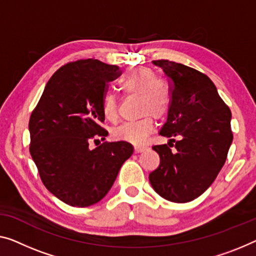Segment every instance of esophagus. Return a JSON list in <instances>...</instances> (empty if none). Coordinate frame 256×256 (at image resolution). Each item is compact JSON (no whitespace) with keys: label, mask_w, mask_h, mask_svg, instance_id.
Masks as SVG:
<instances>
[{"label":"esophagus","mask_w":256,"mask_h":256,"mask_svg":"<svg viewBox=\"0 0 256 256\" xmlns=\"http://www.w3.org/2000/svg\"><path fill=\"white\" fill-rule=\"evenodd\" d=\"M146 148L147 147H144V146H134V152L136 154H139V152L146 150Z\"/></svg>","instance_id":"34e87169"}]
</instances>
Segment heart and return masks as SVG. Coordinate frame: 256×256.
I'll use <instances>...</instances> for the list:
<instances>
[{
    "label": "heart",
    "instance_id": "b5f03b06",
    "mask_svg": "<svg viewBox=\"0 0 256 256\" xmlns=\"http://www.w3.org/2000/svg\"><path fill=\"white\" fill-rule=\"evenodd\" d=\"M120 85L125 94L139 95V112L144 115L136 120L114 128L112 138L118 141L140 144H142L154 128V120L166 117L171 104V93L164 80L156 77L150 68L134 66L128 68L120 80ZM102 114L110 122L118 117V104L114 94L104 95L102 100Z\"/></svg>",
    "mask_w": 256,
    "mask_h": 256
}]
</instances>
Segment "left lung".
I'll use <instances>...</instances> for the list:
<instances>
[{
    "label": "left lung",
    "mask_w": 256,
    "mask_h": 256,
    "mask_svg": "<svg viewBox=\"0 0 256 256\" xmlns=\"http://www.w3.org/2000/svg\"><path fill=\"white\" fill-rule=\"evenodd\" d=\"M152 63L169 79L171 104L160 131L170 141L152 146L160 166L150 172V182L166 200L185 204L200 196L226 163L234 139L231 112L204 74L172 60Z\"/></svg>",
    "instance_id": "1"
}]
</instances>
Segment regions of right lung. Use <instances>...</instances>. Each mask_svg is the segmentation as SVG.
I'll list each match as a JSON object with an SVG mask.
<instances>
[{
    "label": "right lung",
    "instance_id": "right-lung-1",
    "mask_svg": "<svg viewBox=\"0 0 256 256\" xmlns=\"http://www.w3.org/2000/svg\"><path fill=\"white\" fill-rule=\"evenodd\" d=\"M122 74L117 66L86 58L60 66L48 80L30 117V152L49 192L72 207L104 199L120 166L132 155L128 142L90 141L108 132L102 100L108 84Z\"/></svg>",
    "mask_w": 256,
    "mask_h": 256
}]
</instances>
